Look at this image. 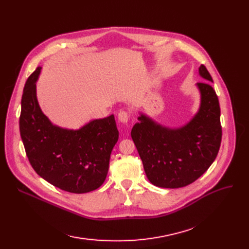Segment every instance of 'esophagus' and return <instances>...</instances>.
Segmentation results:
<instances>
[{"instance_id":"obj_1","label":"esophagus","mask_w":249,"mask_h":249,"mask_svg":"<svg viewBox=\"0 0 249 249\" xmlns=\"http://www.w3.org/2000/svg\"><path fill=\"white\" fill-rule=\"evenodd\" d=\"M129 117L130 115L127 111L121 110L119 113H118V119H119V121L122 123H127L129 120Z\"/></svg>"}]
</instances>
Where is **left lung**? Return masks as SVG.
Listing matches in <instances>:
<instances>
[{"mask_svg":"<svg viewBox=\"0 0 249 249\" xmlns=\"http://www.w3.org/2000/svg\"><path fill=\"white\" fill-rule=\"evenodd\" d=\"M200 75L209 82L198 83L201 105L193 119L179 128H168L141 114L131 131L147 178L152 185L177 189L198 179L218 154L222 127L220 106L213 82L205 65Z\"/></svg>","mask_w":249,"mask_h":249,"instance_id":"8db88e82","label":"left lung"}]
</instances>
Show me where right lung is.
Returning a JSON list of instances; mask_svg holds the SVG:
<instances>
[{"instance_id": "add662e5", "label": "right lung", "mask_w": 249, "mask_h": 249, "mask_svg": "<svg viewBox=\"0 0 249 249\" xmlns=\"http://www.w3.org/2000/svg\"><path fill=\"white\" fill-rule=\"evenodd\" d=\"M41 68L25 84L20 134L26 155L37 175L49 184L73 194L97 190L106 179L110 155L119 138L114 115L96 119L78 130L52 124L36 97Z\"/></svg>"}]
</instances>
